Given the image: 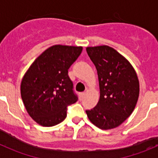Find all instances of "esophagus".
Instances as JSON below:
<instances>
[{
    "instance_id": "esophagus-1",
    "label": "esophagus",
    "mask_w": 158,
    "mask_h": 158,
    "mask_svg": "<svg viewBox=\"0 0 158 158\" xmlns=\"http://www.w3.org/2000/svg\"><path fill=\"white\" fill-rule=\"evenodd\" d=\"M79 96H80V99H82L84 97V96H85V93H80Z\"/></svg>"
}]
</instances>
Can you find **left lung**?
I'll list each match as a JSON object with an SVG mask.
<instances>
[{"label": "left lung", "mask_w": 158, "mask_h": 158, "mask_svg": "<svg viewBox=\"0 0 158 158\" xmlns=\"http://www.w3.org/2000/svg\"><path fill=\"white\" fill-rule=\"evenodd\" d=\"M97 70L100 100L87 110L89 119L102 130L115 128L131 115L139 96V81L127 58L108 46L86 48Z\"/></svg>", "instance_id": "obj_1"}]
</instances>
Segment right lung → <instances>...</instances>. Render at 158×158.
I'll return each instance as SVG.
<instances>
[{
	"mask_svg": "<svg viewBox=\"0 0 158 158\" xmlns=\"http://www.w3.org/2000/svg\"><path fill=\"white\" fill-rule=\"evenodd\" d=\"M82 47L54 45L31 65L21 81L24 107L34 121L53 127L66 117L67 106L77 101L68 69L79 57Z\"/></svg>",
	"mask_w": 158,
	"mask_h": 158,
	"instance_id": "1",
	"label": "right lung"
}]
</instances>
